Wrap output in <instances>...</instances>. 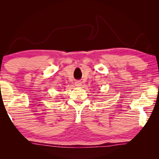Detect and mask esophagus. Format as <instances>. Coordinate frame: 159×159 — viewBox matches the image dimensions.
<instances>
[{
	"label": "esophagus",
	"instance_id": "obj_1",
	"mask_svg": "<svg viewBox=\"0 0 159 159\" xmlns=\"http://www.w3.org/2000/svg\"><path fill=\"white\" fill-rule=\"evenodd\" d=\"M81 82L80 81V80H77V81L75 83V85H76V87H80L81 86Z\"/></svg>",
	"mask_w": 159,
	"mask_h": 159
}]
</instances>
